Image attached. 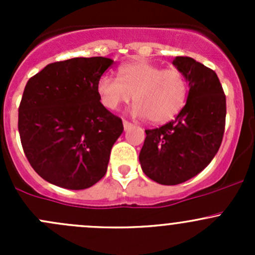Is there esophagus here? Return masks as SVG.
Masks as SVG:
<instances>
[{
    "instance_id": "obj_1",
    "label": "esophagus",
    "mask_w": 255,
    "mask_h": 255,
    "mask_svg": "<svg viewBox=\"0 0 255 255\" xmlns=\"http://www.w3.org/2000/svg\"><path fill=\"white\" fill-rule=\"evenodd\" d=\"M130 126H132V123L128 122V121L123 120V128H125V130H127L128 128H130Z\"/></svg>"
}]
</instances>
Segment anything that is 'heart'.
<instances>
[{
  "instance_id": "b5f03b06",
  "label": "heart",
  "mask_w": 255,
  "mask_h": 255,
  "mask_svg": "<svg viewBox=\"0 0 255 255\" xmlns=\"http://www.w3.org/2000/svg\"><path fill=\"white\" fill-rule=\"evenodd\" d=\"M120 78L104 74L96 89L102 105L117 110L133 96V116L151 123L170 121L182 110L189 95L184 73L176 68L164 69L149 61L138 60L120 68Z\"/></svg>"
}]
</instances>
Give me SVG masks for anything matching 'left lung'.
<instances>
[{"label":"left lung","instance_id":"1","mask_svg":"<svg viewBox=\"0 0 255 255\" xmlns=\"http://www.w3.org/2000/svg\"><path fill=\"white\" fill-rule=\"evenodd\" d=\"M173 64L189 82L186 105L174 121L145 130L139 153L143 173L161 185L201 173L220 149L226 123V96L215 71L189 56Z\"/></svg>","mask_w":255,"mask_h":255}]
</instances>
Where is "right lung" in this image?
<instances>
[{
    "mask_svg": "<svg viewBox=\"0 0 255 255\" xmlns=\"http://www.w3.org/2000/svg\"><path fill=\"white\" fill-rule=\"evenodd\" d=\"M112 64L104 56L73 58L28 80L18 130L28 161L45 181L84 190L106 174L123 125L100 102L96 85Z\"/></svg>",
    "mask_w": 255,
    "mask_h": 255,
    "instance_id": "1",
    "label": "right lung"
}]
</instances>
